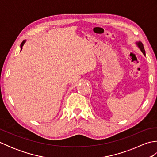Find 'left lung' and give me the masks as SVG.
Here are the masks:
<instances>
[{
    "label": "left lung",
    "instance_id": "obj_1",
    "mask_svg": "<svg viewBox=\"0 0 157 157\" xmlns=\"http://www.w3.org/2000/svg\"><path fill=\"white\" fill-rule=\"evenodd\" d=\"M137 44L138 46V47L140 48L141 51L143 52V54H144V55H146V53H145V50H144V46H143V44L141 42H139L137 43Z\"/></svg>",
    "mask_w": 157,
    "mask_h": 157
}]
</instances>
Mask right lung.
<instances>
[{
    "instance_id": "1",
    "label": "right lung",
    "mask_w": 157,
    "mask_h": 157,
    "mask_svg": "<svg viewBox=\"0 0 157 157\" xmlns=\"http://www.w3.org/2000/svg\"><path fill=\"white\" fill-rule=\"evenodd\" d=\"M25 40H24V41H23V42H22V43H21V50L22 49V46H23V44H24V43H25Z\"/></svg>"
}]
</instances>
